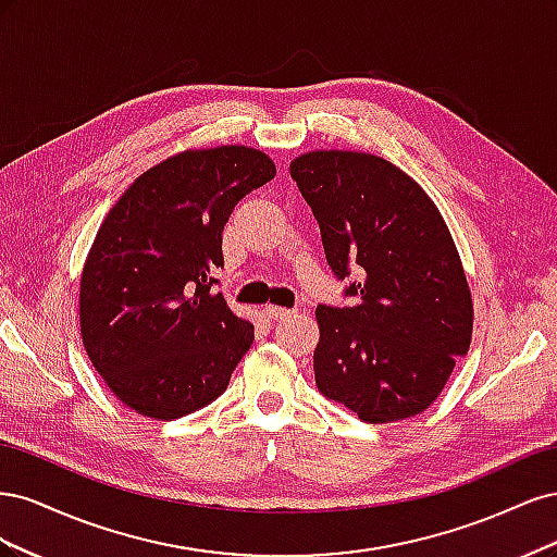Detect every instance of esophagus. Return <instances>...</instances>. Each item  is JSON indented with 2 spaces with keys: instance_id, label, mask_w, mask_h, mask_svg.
Segmentation results:
<instances>
[{
  "instance_id": "obj_1",
  "label": "esophagus",
  "mask_w": 557,
  "mask_h": 557,
  "mask_svg": "<svg viewBox=\"0 0 557 557\" xmlns=\"http://www.w3.org/2000/svg\"><path fill=\"white\" fill-rule=\"evenodd\" d=\"M295 311H290V309H283V307H274V305H269L267 309H264V315L269 318V320H283V318H288V315H293Z\"/></svg>"
}]
</instances>
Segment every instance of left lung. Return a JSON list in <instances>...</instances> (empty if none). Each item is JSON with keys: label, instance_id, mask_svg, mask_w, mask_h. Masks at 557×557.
I'll list each match as a JSON object with an SVG mask.
<instances>
[{"label": "left lung", "instance_id": "8db88e82", "mask_svg": "<svg viewBox=\"0 0 557 557\" xmlns=\"http://www.w3.org/2000/svg\"><path fill=\"white\" fill-rule=\"evenodd\" d=\"M352 307L315 309V385L364 423L423 413L467 356L474 305L460 252L434 201L397 164L358 150H311L290 162Z\"/></svg>", "mask_w": 557, "mask_h": 557}]
</instances>
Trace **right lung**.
Instances as JSON below:
<instances>
[{"mask_svg":"<svg viewBox=\"0 0 557 557\" xmlns=\"http://www.w3.org/2000/svg\"><path fill=\"white\" fill-rule=\"evenodd\" d=\"M274 176L258 148L183 150L150 166L107 213L81 274V336L132 411L174 420L225 393L256 334L213 293V272L230 213Z\"/></svg>","mask_w":557,"mask_h":557,"instance_id":"add662e5","label":"right lung"}]
</instances>
